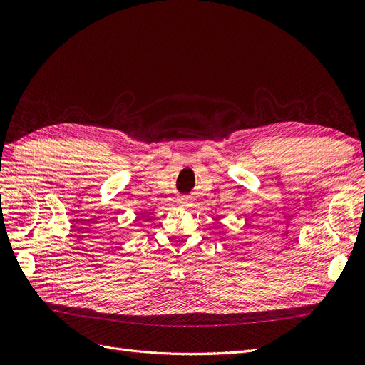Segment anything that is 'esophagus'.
Instances as JSON below:
<instances>
[{"label":"esophagus","mask_w":365,"mask_h":365,"mask_svg":"<svg viewBox=\"0 0 365 365\" xmlns=\"http://www.w3.org/2000/svg\"><path fill=\"white\" fill-rule=\"evenodd\" d=\"M180 204H181L182 207H187V205H190V200H187V197H182V200L180 201Z\"/></svg>","instance_id":"34e87169"}]
</instances>
